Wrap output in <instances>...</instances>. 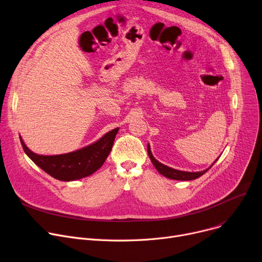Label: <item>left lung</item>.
<instances>
[{"instance_id":"left-lung-1","label":"left lung","mask_w":262,"mask_h":262,"mask_svg":"<svg viewBox=\"0 0 262 262\" xmlns=\"http://www.w3.org/2000/svg\"><path fill=\"white\" fill-rule=\"evenodd\" d=\"M148 155H149V158L152 162V164L155 165V167L157 168V170L163 174L164 177L168 178V179H172V180H178V181H190V180H194V179H198L199 177L203 176L208 169L216 163V161L213 162V164L208 168L206 169V170H203V171H199V172H187V171H181V170H177V169H173V168H170L168 167L166 165H163L162 163H160L159 161H157L155 159V157L152 156L151 153V150H150V146L148 145Z\"/></svg>"}]
</instances>
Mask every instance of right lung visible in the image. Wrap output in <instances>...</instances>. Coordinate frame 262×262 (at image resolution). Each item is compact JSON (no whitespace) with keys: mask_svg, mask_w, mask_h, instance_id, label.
<instances>
[{"mask_svg":"<svg viewBox=\"0 0 262 262\" xmlns=\"http://www.w3.org/2000/svg\"><path fill=\"white\" fill-rule=\"evenodd\" d=\"M118 128L104 134L85 148L60 156H39L30 151L20 137L26 155L42 170L60 181H74L94 173L110 155Z\"/></svg>","mask_w":262,"mask_h":262,"instance_id":"add662e5","label":"right lung"}]
</instances>
